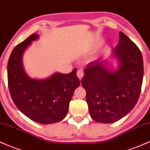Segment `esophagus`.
Here are the masks:
<instances>
[{
  "label": "esophagus",
  "mask_w": 150,
  "mask_h": 150,
  "mask_svg": "<svg viewBox=\"0 0 150 150\" xmlns=\"http://www.w3.org/2000/svg\"><path fill=\"white\" fill-rule=\"evenodd\" d=\"M76 75H77V77H78L80 80H81L82 77L83 76V75H84V72L82 69H79L76 72Z\"/></svg>",
  "instance_id": "34e87169"
}]
</instances>
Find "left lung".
I'll return each instance as SVG.
<instances>
[{
    "mask_svg": "<svg viewBox=\"0 0 150 150\" xmlns=\"http://www.w3.org/2000/svg\"><path fill=\"white\" fill-rule=\"evenodd\" d=\"M119 62L117 71H110L105 61L86 65L81 79L91 117L97 122L120 120L138 101L143 80V59L138 47L123 32L112 53Z\"/></svg>",
    "mask_w": 150,
    "mask_h": 150,
    "instance_id": "1",
    "label": "left lung"
}]
</instances>
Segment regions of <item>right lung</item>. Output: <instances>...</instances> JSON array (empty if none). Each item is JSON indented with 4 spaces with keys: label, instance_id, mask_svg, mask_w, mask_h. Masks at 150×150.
<instances>
[{
    "label": "right lung",
    "instance_id": "right-lung-1",
    "mask_svg": "<svg viewBox=\"0 0 150 150\" xmlns=\"http://www.w3.org/2000/svg\"><path fill=\"white\" fill-rule=\"evenodd\" d=\"M38 34L31 35L15 46L8 63V81L10 96L20 112L41 124L59 122L67 114L69 102L80 85L76 69L64 74L55 73L45 80L30 79L22 66V54Z\"/></svg>",
    "mask_w": 150,
    "mask_h": 150
}]
</instances>
